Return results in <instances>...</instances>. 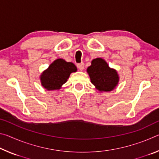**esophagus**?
<instances>
[{"mask_svg":"<svg viewBox=\"0 0 159 159\" xmlns=\"http://www.w3.org/2000/svg\"><path fill=\"white\" fill-rule=\"evenodd\" d=\"M77 67L79 68V69L80 70V71H83V69H84V63H79L77 64Z\"/></svg>","mask_w":159,"mask_h":159,"instance_id":"1","label":"esophagus"}]
</instances>
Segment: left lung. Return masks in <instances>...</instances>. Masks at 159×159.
Listing matches in <instances>:
<instances>
[{
    "label": "left lung",
    "instance_id": "1",
    "mask_svg": "<svg viewBox=\"0 0 159 159\" xmlns=\"http://www.w3.org/2000/svg\"><path fill=\"white\" fill-rule=\"evenodd\" d=\"M87 72L91 83L99 92H110L115 89L119 82V76L116 69L109 67L102 58L94 59Z\"/></svg>",
    "mask_w": 159,
    "mask_h": 159
}]
</instances>
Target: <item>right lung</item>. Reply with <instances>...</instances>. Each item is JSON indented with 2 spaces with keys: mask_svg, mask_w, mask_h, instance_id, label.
I'll use <instances>...</instances> for the list:
<instances>
[{
  "mask_svg": "<svg viewBox=\"0 0 159 159\" xmlns=\"http://www.w3.org/2000/svg\"><path fill=\"white\" fill-rule=\"evenodd\" d=\"M77 71L72 62L63 59H57L40 76L41 85L47 90H60L69 79L70 74Z\"/></svg>",
  "mask_w": 159,
  "mask_h": 159,
  "instance_id": "obj_1",
  "label": "right lung"
}]
</instances>
